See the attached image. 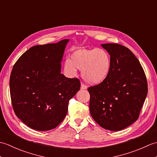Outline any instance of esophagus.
Instances as JSON below:
<instances>
[{
  "mask_svg": "<svg viewBox=\"0 0 157 157\" xmlns=\"http://www.w3.org/2000/svg\"><path fill=\"white\" fill-rule=\"evenodd\" d=\"M81 89L82 90H85V89H87V86H86L85 84H81Z\"/></svg>",
  "mask_w": 157,
  "mask_h": 157,
  "instance_id": "1",
  "label": "esophagus"
}]
</instances>
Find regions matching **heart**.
Wrapping results in <instances>:
<instances>
[{
  "label": "heart",
  "mask_w": 157,
  "mask_h": 157,
  "mask_svg": "<svg viewBox=\"0 0 157 157\" xmlns=\"http://www.w3.org/2000/svg\"><path fill=\"white\" fill-rule=\"evenodd\" d=\"M112 61L106 50L100 48L74 50L70 59L63 64L65 74L73 78L77 74V69L82 70V76L86 82L92 84H98L106 80L111 72Z\"/></svg>",
  "instance_id": "heart-1"
}]
</instances>
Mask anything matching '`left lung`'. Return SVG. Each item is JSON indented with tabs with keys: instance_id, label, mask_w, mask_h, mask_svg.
<instances>
[{
	"instance_id": "8db88e82",
	"label": "left lung",
	"mask_w": 157,
	"mask_h": 157,
	"mask_svg": "<svg viewBox=\"0 0 157 157\" xmlns=\"http://www.w3.org/2000/svg\"><path fill=\"white\" fill-rule=\"evenodd\" d=\"M112 67L106 80L89 87L90 112L102 128L119 131L139 117L148 93L146 75L138 59L124 46L102 44Z\"/></svg>"
}]
</instances>
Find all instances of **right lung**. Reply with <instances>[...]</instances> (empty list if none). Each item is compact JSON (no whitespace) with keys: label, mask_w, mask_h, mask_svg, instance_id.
I'll return each mask as SVG.
<instances>
[{"label":"right lung","mask_w":157,"mask_h":157,"mask_svg":"<svg viewBox=\"0 0 157 157\" xmlns=\"http://www.w3.org/2000/svg\"><path fill=\"white\" fill-rule=\"evenodd\" d=\"M69 40L33 46L13 66L9 81L13 108L17 117L32 129L55 128L67 113L69 101L80 88L78 79L61 73Z\"/></svg>","instance_id":"obj_1"}]
</instances>
